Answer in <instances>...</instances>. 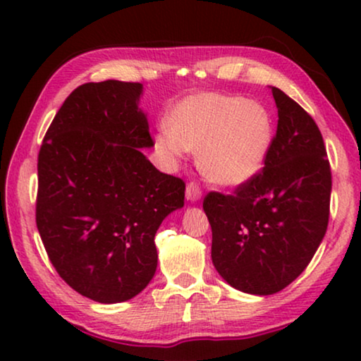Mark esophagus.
<instances>
[{
	"instance_id": "1",
	"label": "esophagus",
	"mask_w": 361,
	"mask_h": 361,
	"mask_svg": "<svg viewBox=\"0 0 361 361\" xmlns=\"http://www.w3.org/2000/svg\"><path fill=\"white\" fill-rule=\"evenodd\" d=\"M185 199L192 202V204H195V202H199L202 199V189L199 187V184H195V182H189V184H187Z\"/></svg>"
}]
</instances>
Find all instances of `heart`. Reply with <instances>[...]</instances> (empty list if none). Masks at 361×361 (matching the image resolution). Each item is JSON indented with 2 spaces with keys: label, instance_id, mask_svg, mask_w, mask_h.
I'll return each instance as SVG.
<instances>
[{
  "label": "heart",
  "instance_id": "1",
  "mask_svg": "<svg viewBox=\"0 0 361 361\" xmlns=\"http://www.w3.org/2000/svg\"><path fill=\"white\" fill-rule=\"evenodd\" d=\"M167 125L154 136L162 159L176 162L185 149L199 151L200 171L224 187L253 179L274 140L273 118L261 103L224 93L185 97L171 110Z\"/></svg>",
  "mask_w": 361,
  "mask_h": 361
}]
</instances>
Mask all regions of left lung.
Returning a JSON list of instances; mask_svg holds the SVG:
<instances>
[{
	"label": "left lung",
	"instance_id": "obj_1",
	"mask_svg": "<svg viewBox=\"0 0 361 361\" xmlns=\"http://www.w3.org/2000/svg\"><path fill=\"white\" fill-rule=\"evenodd\" d=\"M278 131L264 167L233 195L210 192L212 261L231 288L269 295L289 286L314 258L329 224L332 174L315 121L271 87Z\"/></svg>",
	"mask_w": 361,
	"mask_h": 361
}]
</instances>
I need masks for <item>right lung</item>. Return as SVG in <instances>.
Listing matches in <instances>:
<instances>
[{"label": "right lung", "instance_id": "right-lung-1", "mask_svg": "<svg viewBox=\"0 0 361 361\" xmlns=\"http://www.w3.org/2000/svg\"><path fill=\"white\" fill-rule=\"evenodd\" d=\"M141 83L75 88L49 126L37 161L36 224L49 259L78 294L102 304L130 300L157 268L156 231L184 207L185 184L162 174Z\"/></svg>", "mask_w": 361, "mask_h": 361}]
</instances>
